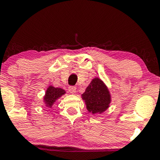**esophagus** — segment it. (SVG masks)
I'll use <instances>...</instances> for the list:
<instances>
[{
  "mask_svg": "<svg viewBox=\"0 0 160 160\" xmlns=\"http://www.w3.org/2000/svg\"><path fill=\"white\" fill-rule=\"evenodd\" d=\"M76 86H71L68 87V90L71 93H72V94H74V93L76 92Z\"/></svg>",
  "mask_w": 160,
  "mask_h": 160,
  "instance_id": "34e87169",
  "label": "esophagus"
}]
</instances>
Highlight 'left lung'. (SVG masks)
I'll use <instances>...</instances> for the list:
<instances>
[{"mask_svg":"<svg viewBox=\"0 0 160 160\" xmlns=\"http://www.w3.org/2000/svg\"><path fill=\"white\" fill-rule=\"evenodd\" d=\"M82 98L85 100L88 111L92 113H101L106 111L111 102L109 91L98 78L92 80Z\"/></svg>","mask_w":160,"mask_h":160,"instance_id":"obj_1","label":"left lung"}]
</instances>
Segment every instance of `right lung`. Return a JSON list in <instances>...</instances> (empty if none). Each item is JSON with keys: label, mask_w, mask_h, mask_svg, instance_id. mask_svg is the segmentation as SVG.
<instances>
[{"label": "right lung", "mask_w": 160, "mask_h": 160, "mask_svg": "<svg viewBox=\"0 0 160 160\" xmlns=\"http://www.w3.org/2000/svg\"><path fill=\"white\" fill-rule=\"evenodd\" d=\"M65 93V90L61 88H55L53 86H49L44 96L45 104H47V107L51 108L52 104H54V102H56V100L60 98Z\"/></svg>", "instance_id": "add662e5"}]
</instances>
